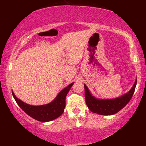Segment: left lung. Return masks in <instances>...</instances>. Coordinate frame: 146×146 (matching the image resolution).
<instances>
[{
  "label": "left lung",
  "mask_w": 146,
  "mask_h": 146,
  "mask_svg": "<svg viewBox=\"0 0 146 146\" xmlns=\"http://www.w3.org/2000/svg\"><path fill=\"white\" fill-rule=\"evenodd\" d=\"M137 85V80L130 91L126 94L113 100H98L92 96L89 90L84 85L86 104L91 112L102 115H111L118 113L131 100Z\"/></svg>",
  "instance_id": "left-lung-1"
}]
</instances>
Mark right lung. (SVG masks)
<instances>
[{
    "instance_id": "add662e5",
    "label": "right lung",
    "mask_w": 146,
    "mask_h": 146,
    "mask_svg": "<svg viewBox=\"0 0 146 146\" xmlns=\"http://www.w3.org/2000/svg\"><path fill=\"white\" fill-rule=\"evenodd\" d=\"M73 84V83H71L64 88L53 102L45 105L31 106L27 104L16 98L13 92L12 95L20 108L30 117L39 121H50L56 119L64 113L66 106L65 100L66 95Z\"/></svg>"
}]
</instances>
